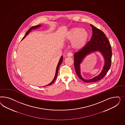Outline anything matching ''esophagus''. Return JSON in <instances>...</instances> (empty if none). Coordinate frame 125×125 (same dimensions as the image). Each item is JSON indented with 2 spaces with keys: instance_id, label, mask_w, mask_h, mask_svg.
I'll return each mask as SVG.
<instances>
[{
  "instance_id": "34e87169",
  "label": "esophagus",
  "mask_w": 125,
  "mask_h": 125,
  "mask_svg": "<svg viewBox=\"0 0 125 125\" xmlns=\"http://www.w3.org/2000/svg\"><path fill=\"white\" fill-rule=\"evenodd\" d=\"M67 56H68V57H72V52H68L67 53Z\"/></svg>"
}]
</instances>
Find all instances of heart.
<instances>
[{"label": "heart", "mask_w": 125, "mask_h": 125, "mask_svg": "<svg viewBox=\"0 0 125 125\" xmlns=\"http://www.w3.org/2000/svg\"><path fill=\"white\" fill-rule=\"evenodd\" d=\"M64 37L66 41L72 42L73 49L80 50L86 45L89 34L85 29L75 27L68 30L65 34Z\"/></svg>", "instance_id": "b5f03b06"}]
</instances>
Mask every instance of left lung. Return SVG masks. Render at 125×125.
<instances>
[{"label": "left lung", "instance_id": "obj_1", "mask_svg": "<svg viewBox=\"0 0 125 125\" xmlns=\"http://www.w3.org/2000/svg\"><path fill=\"white\" fill-rule=\"evenodd\" d=\"M93 31L91 39L83 49L74 54V66L77 76L87 83H92L102 79L111 66L112 49L110 42L105 34L94 25L90 24ZM95 51L100 52L105 60V64L101 73L98 76L90 80H84L81 76L80 64L83 59L88 54Z\"/></svg>", "mask_w": 125, "mask_h": 125}]
</instances>
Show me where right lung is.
<instances>
[{
  "mask_svg": "<svg viewBox=\"0 0 125 125\" xmlns=\"http://www.w3.org/2000/svg\"><path fill=\"white\" fill-rule=\"evenodd\" d=\"M41 26V25H37V26H33V27H31L27 31V33H26L25 35L24 36V37L22 39H23L24 38H25V37H26V36H27L28 34H29V33L30 32L31 30H33V29H37V28H39V27H40ZM63 56H62L61 57L60 60V61H59V63H58V65H57V68H56V70L55 74V76H54V77L53 79V81H52V82H51V83H49V84L48 85H46V86H45V87H46V86H49V85H50L52 84L54 82V81H55V80L56 79V78H57V75H58V71H59V68L60 67V65H61V64L62 63V61H63Z\"/></svg>",
  "mask_w": 125,
  "mask_h": 125,
  "instance_id": "add662e5",
  "label": "right lung"
}]
</instances>
